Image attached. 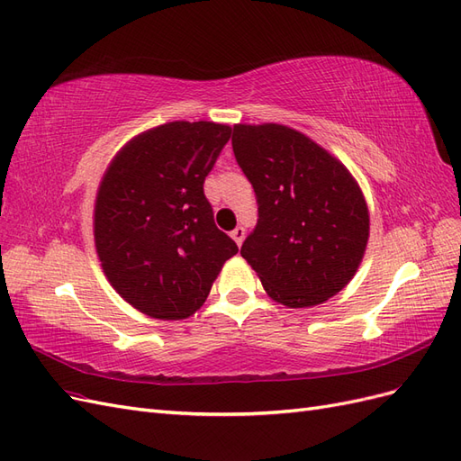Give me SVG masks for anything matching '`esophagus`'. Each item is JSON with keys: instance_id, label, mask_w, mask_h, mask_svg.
I'll use <instances>...</instances> for the list:
<instances>
[{"instance_id": "34e87169", "label": "esophagus", "mask_w": 461, "mask_h": 461, "mask_svg": "<svg viewBox=\"0 0 461 461\" xmlns=\"http://www.w3.org/2000/svg\"><path fill=\"white\" fill-rule=\"evenodd\" d=\"M231 238H233V241H235V243L241 245V243H243V240H245V228H243V226H238V228H235V230L231 231Z\"/></svg>"}]
</instances>
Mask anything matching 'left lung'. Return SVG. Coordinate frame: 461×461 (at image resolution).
<instances>
[{"label": "left lung", "instance_id": "1", "mask_svg": "<svg viewBox=\"0 0 461 461\" xmlns=\"http://www.w3.org/2000/svg\"><path fill=\"white\" fill-rule=\"evenodd\" d=\"M231 147L258 204L241 257L278 303H324L349 284L369 241V208L357 181L338 158L285 125H233Z\"/></svg>", "mask_w": 461, "mask_h": 461}]
</instances>
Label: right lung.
<instances>
[{
  "label": "right lung",
  "mask_w": 461,
  "mask_h": 461,
  "mask_svg": "<svg viewBox=\"0 0 461 461\" xmlns=\"http://www.w3.org/2000/svg\"><path fill=\"white\" fill-rule=\"evenodd\" d=\"M231 127L172 122L115 154L95 204V243L108 282L129 305L181 321L206 301L238 245L220 231L204 179Z\"/></svg>",
  "instance_id": "right-lung-1"
}]
</instances>
